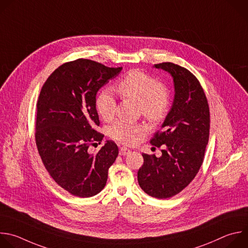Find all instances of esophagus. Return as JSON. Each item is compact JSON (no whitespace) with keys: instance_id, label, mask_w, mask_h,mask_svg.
<instances>
[{"instance_id":"esophagus-1","label":"esophagus","mask_w":248,"mask_h":248,"mask_svg":"<svg viewBox=\"0 0 248 248\" xmlns=\"http://www.w3.org/2000/svg\"><path fill=\"white\" fill-rule=\"evenodd\" d=\"M129 154H131V151L127 147H121L119 150V155H127Z\"/></svg>"}]
</instances>
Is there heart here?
<instances>
[{"instance_id": "obj_1", "label": "heart", "mask_w": 248, "mask_h": 248, "mask_svg": "<svg viewBox=\"0 0 248 248\" xmlns=\"http://www.w3.org/2000/svg\"><path fill=\"white\" fill-rule=\"evenodd\" d=\"M117 91L122 97L138 103L141 114L148 120L157 122L167 114L170 104L169 93L151 74L140 70H131L119 81ZM95 108L104 120L108 121L113 117L116 101L110 89H104L97 94ZM145 130L146 128L140 124L116 121L110 126L109 135L118 141L131 144Z\"/></svg>"}]
</instances>
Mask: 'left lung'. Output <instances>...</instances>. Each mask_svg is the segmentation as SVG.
Segmentation results:
<instances>
[{
	"label": "left lung",
	"instance_id": "left-lung-1",
	"mask_svg": "<svg viewBox=\"0 0 248 248\" xmlns=\"http://www.w3.org/2000/svg\"><path fill=\"white\" fill-rule=\"evenodd\" d=\"M171 74L175 97L161 130L151 143L161 150L156 157L142 154L138 171L141 189L156 199H169L181 192L199 173L209 139L210 112L205 93L186 68L172 62L155 64Z\"/></svg>",
	"mask_w": 248,
	"mask_h": 248
}]
</instances>
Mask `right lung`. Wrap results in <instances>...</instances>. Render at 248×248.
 Segmentation results:
<instances>
[{"label": "right lung", "mask_w": 248, "mask_h": 248, "mask_svg": "<svg viewBox=\"0 0 248 248\" xmlns=\"http://www.w3.org/2000/svg\"><path fill=\"white\" fill-rule=\"evenodd\" d=\"M121 70L78 59L58 67L40 92L35 125L38 153L54 181L72 195L100 192L118 155L113 140H107L95 155L88 148L104 138L95 130L100 126L96 93Z\"/></svg>", "instance_id": "right-lung-1"}]
</instances>
